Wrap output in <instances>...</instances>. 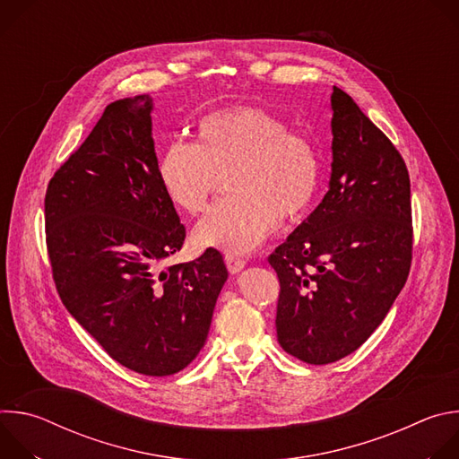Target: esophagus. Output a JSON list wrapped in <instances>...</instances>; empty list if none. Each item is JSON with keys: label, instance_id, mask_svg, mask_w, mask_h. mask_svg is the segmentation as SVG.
Returning <instances> with one entry per match:
<instances>
[{"label": "esophagus", "instance_id": "34e87169", "mask_svg": "<svg viewBox=\"0 0 459 459\" xmlns=\"http://www.w3.org/2000/svg\"><path fill=\"white\" fill-rule=\"evenodd\" d=\"M225 264H227V269H229V273H232V274H238V273H241L243 269H245V265H247V261L243 259V257H239V255H236V254H225Z\"/></svg>", "mask_w": 459, "mask_h": 459}]
</instances>
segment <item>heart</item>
I'll use <instances>...</instances> for the list:
<instances>
[{
    "label": "heart",
    "instance_id": "heart-1",
    "mask_svg": "<svg viewBox=\"0 0 459 459\" xmlns=\"http://www.w3.org/2000/svg\"><path fill=\"white\" fill-rule=\"evenodd\" d=\"M229 176L234 192L194 229L202 247L248 252L280 221L303 218L316 202L321 161L316 147L287 125L254 107L205 116L195 142H172L158 160V176L174 205L188 214L205 209Z\"/></svg>",
    "mask_w": 459,
    "mask_h": 459
}]
</instances>
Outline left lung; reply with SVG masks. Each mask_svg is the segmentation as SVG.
I'll use <instances>...</instances> for the list:
<instances>
[{"label":"left lung","mask_w":459,"mask_h":459,"mask_svg":"<svg viewBox=\"0 0 459 459\" xmlns=\"http://www.w3.org/2000/svg\"><path fill=\"white\" fill-rule=\"evenodd\" d=\"M329 192L269 264L280 278L278 342L310 365L334 363L385 319L412 259L411 179L396 147L334 87Z\"/></svg>","instance_id":"left-lung-1"}]
</instances>
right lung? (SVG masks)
<instances>
[{
    "label": "right lung",
    "mask_w": 459,
    "mask_h": 459,
    "mask_svg": "<svg viewBox=\"0 0 459 459\" xmlns=\"http://www.w3.org/2000/svg\"><path fill=\"white\" fill-rule=\"evenodd\" d=\"M152 108L149 94L107 105L50 179L45 229L73 317L123 367L170 376L204 349L229 273L216 248L161 269L185 227L158 176Z\"/></svg>",
    "instance_id": "obj_1"
}]
</instances>
